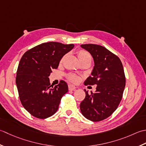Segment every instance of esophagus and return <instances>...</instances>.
I'll list each match as a JSON object with an SVG mask.
<instances>
[{
    "instance_id": "1",
    "label": "esophagus",
    "mask_w": 146,
    "mask_h": 146,
    "mask_svg": "<svg viewBox=\"0 0 146 146\" xmlns=\"http://www.w3.org/2000/svg\"><path fill=\"white\" fill-rule=\"evenodd\" d=\"M68 87H69V90H70V91H74V90H75L76 89V86L72 85V84H69Z\"/></svg>"
}]
</instances>
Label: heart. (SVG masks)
Segmentation results:
<instances>
[{
	"instance_id": "obj_1",
	"label": "heart",
	"mask_w": 146,
	"mask_h": 146,
	"mask_svg": "<svg viewBox=\"0 0 146 146\" xmlns=\"http://www.w3.org/2000/svg\"><path fill=\"white\" fill-rule=\"evenodd\" d=\"M77 56H78V58H79L80 61L83 60V59H85L86 58L91 57L90 53L87 51H86V50H79L77 51ZM67 77L70 81H72L73 82H77L79 80V76L74 74H69V75H68Z\"/></svg>"
}]
</instances>
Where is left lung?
<instances>
[{"label":"left lung","mask_w":146,"mask_h":146,"mask_svg":"<svg viewBox=\"0 0 146 146\" xmlns=\"http://www.w3.org/2000/svg\"><path fill=\"white\" fill-rule=\"evenodd\" d=\"M90 52L94 67L84 85H97L94 93L84 90L86 97L80 105L82 114L88 120L100 121L111 115L122 99L125 86L123 65L120 59L104 46L94 44H82Z\"/></svg>","instance_id":"8db88e82"}]
</instances>
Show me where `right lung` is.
<instances>
[{"label":"right lung","instance_id":"right-lung-1","mask_svg":"<svg viewBox=\"0 0 146 146\" xmlns=\"http://www.w3.org/2000/svg\"><path fill=\"white\" fill-rule=\"evenodd\" d=\"M74 46V44L44 43L28 50L21 58L16 83L21 103L33 117L44 119L58 110L68 86L61 80L58 85L53 86L48 76Z\"/></svg>","mask_w":146,"mask_h":146}]
</instances>
